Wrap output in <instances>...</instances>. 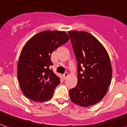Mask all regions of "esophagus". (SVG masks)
Wrapping results in <instances>:
<instances>
[{"instance_id": "obj_1", "label": "esophagus", "mask_w": 127, "mask_h": 127, "mask_svg": "<svg viewBox=\"0 0 127 127\" xmlns=\"http://www.w3.org/2000/svg\"><path fill=\"white\" fill-rule=\"evenodd\" d=\"M68 74L67 73H65L64 74H63V78H64V79H66V78L68 77Z\"/></svg>"}]
</instances>
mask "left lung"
Masks as SVG:
<instances>
[{
    "instance_id": "8db88e82",
    "label": "left lung",
    "mask_w": 127,
    "mask_h": 127,
    "mask_svg": "<svg viewBox=\"0 0 127 127\" xmlns=\"http://www.w3.org/2000/svg\"><path fill=\"white\" fill-rule=\"evenodd\" d=\"M68 34L77 62V84L69 90L71 101L87 107L104 97L110 85L112 66L103 45L86 32L70 31Z\"/></svg>"
}]
</instances>
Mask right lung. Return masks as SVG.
Returning a JSON list of instances; mask_svg holds the SVG:
<instances>
[{
  "instance_id": "obj_1",
  "label": "right lung",
  "mask_w": 127,
  "mask_h": 127,
  "mask_svg": "<svg viewBox=\"0 0 127 127\" xmlns=\"http://www.w3.org/2000/svg\"><path fill=\"white\" fill-rule=\"evenodd\" d=\"M68 39L64 32L46 30L35 35L23 46L17 64V78L28 98L44 102L52 97L60 78L50 69L53 65L50 55Z\"/></svg>"
}]
</instances>
